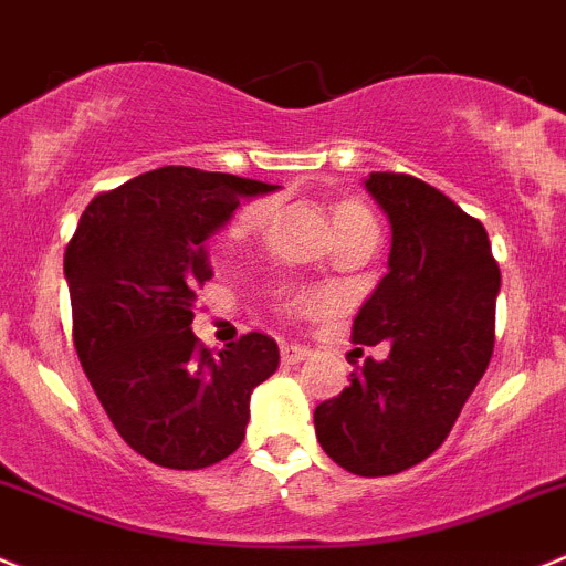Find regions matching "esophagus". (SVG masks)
<instances>
[{
  "label": "esophagus",
  "instance_id": "obj_1",
  "mask_svg": "<svg viewBox=\"0 0 566 566\" xmlns=\"http://www.w3.org/2000/svg\"><path fill=\"white\" fill-rule=\"evenodd\" d=\"M280 355H283V360H286V364H300V360L308 358L311 349L300 347V344H283V347H280Z\"/></svg>",
  "mask_w": 566,
  "mask_h": 566
}]
</instances>
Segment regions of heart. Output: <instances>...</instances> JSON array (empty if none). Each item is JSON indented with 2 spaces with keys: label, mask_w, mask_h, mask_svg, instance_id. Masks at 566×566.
<instances>
[{
  "label": "heart",
  "mask_w": 566,
  "mask_h": 566,
  "mask_svg": "<svg viewBox=\"0 0 566 566\" xmlns=\"http://www.w3.org/2000/svg\"><path fill=\"white\" fill-rule=\"evenodd\" d=\"M269 217H272V199H258V202H252V206H247L244 211L239 213V219H235L233 228H230L228 239L239 241L247 239V235H255L258 230L266 224ZM364 228L375 230V219L360 202H355V199H342V202L333 206V230H336V235Z\"/></svg>",
  "instance_id": "obj_1"
}]
</instances>
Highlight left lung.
<instances>
[{
  "label": "left lung",
  "mask_w": 566,
  "mask_h": 566,
  "mask_svg": "<svg viewBox=\"0 0 566 566\" xmlns=\"http://www.w3.org/2000/svg\"><path fill=\"white\" fill-rule=\"evenodd\" d=\"M391 224L389 272L353 322L355 344L389 342L316 406L322 450L353 475H397L441 448L494 347L500 269L478 219L395 171L364 180Z\"/></svg>",
  "instance_id": "obj_1"
}]
</instances>
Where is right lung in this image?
Listing matches in <instances>:
<instances>
[{"label": "right lung", "instance_id": "1", "mask_svg": "<svg viewBox=\"0 0 566 566\" xmlns=\"http://www.w3.org/2000/svg\"><path fill=\"white\" fill-rule=\"evenodd\" d=\"M274 188L164 166L91 199L69 241L83 373L118 436L153 464L202 470L235 453L252 389L277 369L280 349L263 333L211 355L191 331L197 289L213 274L206 241L241 197Z\"/></svg>", "mask_w": 566, "mask_h": 566}]
</instances>
